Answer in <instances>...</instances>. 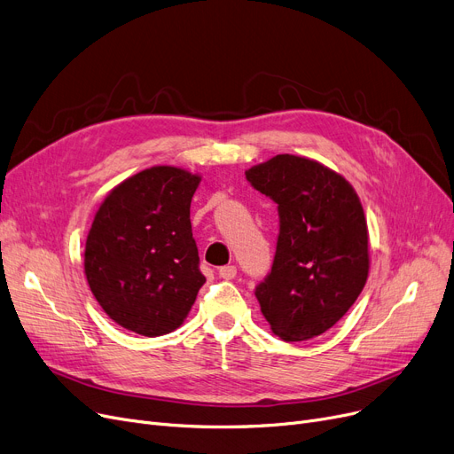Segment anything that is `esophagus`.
<instances>
[{
  "mask_svg": "<svg viewBox=\"0 0 454 454\" xmlns=\"http://www.w3.org/2000/svg\"><path fill=\"white\" fill-rule=\"evenodd\" d=\"M235 274H238V269H235V265H224L219 269V276L223 280H233Z\"/></svg>",
  "mask_w": 454,
  "mask_h": 454,
  "instance_id": "obj_1",
  "label": "esophagus"
}]
</instances>
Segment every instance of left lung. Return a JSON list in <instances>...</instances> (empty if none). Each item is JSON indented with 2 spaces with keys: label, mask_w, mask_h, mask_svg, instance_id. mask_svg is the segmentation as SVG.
<instances>
[{
  "label": "left lung",
  "mask_w": 454,
  "mask_h": 454,
  "mask_svg": "<svg viewBox=\"0 0 454 454\" xmlns=\"http://www.w3.org/2000/svg\"><path fill=\"white\" fill-rule=\"evenodd\" d=\"M247 180L278 204L270 274L255 299L284 341L317 338L356 302L369 276V230L356 191L309 157L280 153Z\"/></svg>",
  "instance_id": "obj_1"
}]
</instances>
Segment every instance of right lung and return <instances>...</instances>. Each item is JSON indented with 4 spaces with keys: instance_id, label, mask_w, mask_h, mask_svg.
<instances>
[{
    "instance_id": "add662e5",
    "label": "right lung",
    "mask_w": 454,
    "mask_h": 454,
    "mask_svg": "<svg viewBox=\"0 0 454 454\" xmlns=\"http://www.w3.org/2000/svg\"><path fill=\"white\" fill-rule=\"evenodd\" d=\"M200 174L157 165L121 182L98 207L85 276L98 304L146 338L180 328L206 278L191 230Z\"/></svg>"
}]
</instances>
